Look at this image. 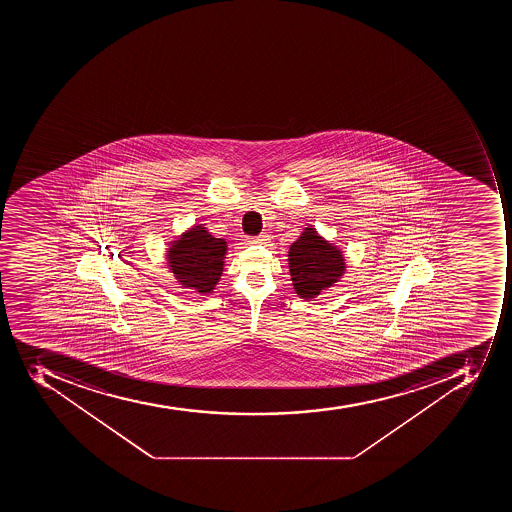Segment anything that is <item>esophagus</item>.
I'll return each instance as SVG.
<instances>
[{
    "instance_id": "1",
    "label": "esophagus",
    "mask_w": 512,
    "mask_h": 512,
    "mask_svg": "<svg viewBox=\"0 0 512 512\" xmlns=\"http://www.w3.org/2000/svg\"><path fill=\"white\" fill-rule=\"evenodd\" d=\"M269 238H267V235H259V237L251 238V243H256V245H259V243H266Z\"/></svg>"
}]
</instances>
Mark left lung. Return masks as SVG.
<instances>
[{
  "mask_svg": "<svg viewBox=\"0 0 512 512\" xmlns=\"http://www.w3.org/2000/svg\"><path fill=\"white\" fill-rule=\"evenodd\" d=\"M288 267L294 291L302 299H314L346 274L343 251L309 226L291 243Z\"/></svg>",
  "mask_w": 512,
  "mask_h": 512,
  "instance_id": "left-lung-1",
  "label": "left lung"
}]
</instances>
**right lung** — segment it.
<instances>
[{
	"instance_id": "right-lung-1",
	"label": "right lung",
	"mask_w": 512,
	"mask_h": 512,
	"mask_svg": "<svg viewBox=\"0 0 512 512\" xmlns=\"http://www.w3.org/2000/svg\"><path fill=\"white\" fill-rule=\"evenodd\" d=\"M226 254V240L213 237L205 224H198L169 242L166 259L169 272L184 288L208 294L218 285Z\"/></svg>"
}]
</instances>
